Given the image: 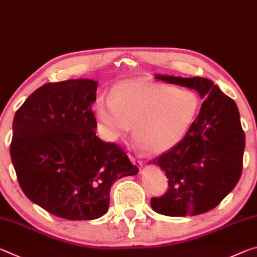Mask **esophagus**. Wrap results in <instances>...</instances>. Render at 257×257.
<instances>
[{
	"mask_svg": "<svg viewBox=\"0 0 257 257\" xmlns=\"http://www.w3.org/2000/svg\"><path fill=\"white\" fill-rule=\"evenodd\" d=\"M128 157L131 161L133 162V164H136L138 166H142V161L138 156H133V155H128Z\"/></svg>",
	"mask_w": 257,
	"mask_h": 257,
	"instance_id": "1",
	"label": "esophagus"
}]
</instances>
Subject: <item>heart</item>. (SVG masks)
I'll return each instance as SVG.
<instances>
[{
    "instance_id": "obj_1",
    "label": "heart",
    "mask_w": 257,
    "mask_h": 257,
    "mask_svg": "<svg viewBox=\"0 0 257 257\" xmlns=\"http://www.w3.org/2000/svg\"><path fill=\"white\" fill-rule=\"evenodd\" d=\"M200 109L195 91L148 79L113 86L111 96H96L93 111L104 140L115 142L134 125V134L150 154H163L188 133Z\"/></svg>"
}]
</instances>
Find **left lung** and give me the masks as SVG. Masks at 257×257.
<instances>
[{
	"mask_svg": "<svg viewBox=\"0 0 257 257\" xmlns=\"http://www.w3.org/2000/svg\"><path fill=\"white\" fill-rule=\"evenodd\" d=\"M159 81L196 90L200 111L178 145L154 159L168 179V190L151 198L155 212L166 216L198 215L233 190L240 179L245 133L234 101L204 77L155 75Z\"/></svg>",
	"mask_w": 257,
	"mask_h": 257,
	"instance_id": "1",
	"label": "left lung"
}]
</instances>
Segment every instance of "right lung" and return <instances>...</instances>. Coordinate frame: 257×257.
<instances>
[{
  "mask_svg": "<svg viewBox=\"0 0 257 257\" xmlns=\"http://www.w3.org/2000/svg\"><path fill=\"white\" fill-rule=\"evenodd\" d=\"M98 83H46L16 111L11 161L25 195L66 220L106 214L112 183L139 170L118 145L96 137Z\"/></svg>",
  "mask_w": 257,
  "mask_h": 257,
  "instance_id": "obj_1",
  "label": "right lung"
}]
</instances>
